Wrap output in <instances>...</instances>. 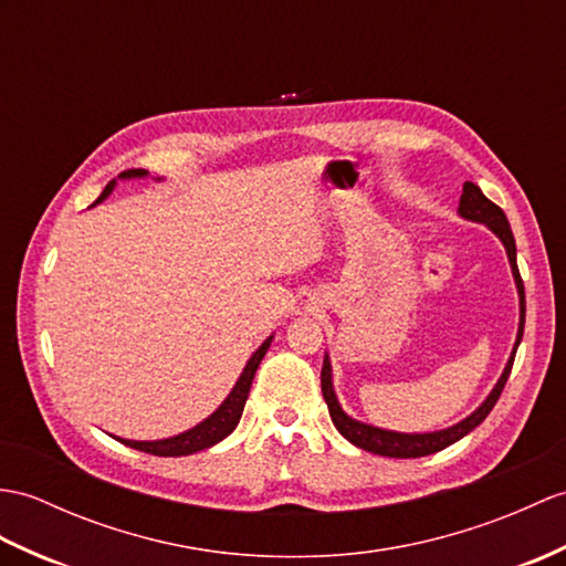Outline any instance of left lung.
Returning a JSON list of instances; mask_svg holds the SVG:
<instances>
[{"mask_svg":"<svg viewBox=\"0 0 566 566\" xmlns=\"http://www.w3.org/2000/svg\"><path fill=\"white\" fill-rule=\"evenodd\" d=\"M458 214H461L468 221L484 223V227H488L496 235V239L502 241V245L506 248L511 274H514L516 292H518V333H516L514 349H511V357L504 366L502 376H499L494 388L490 390V396L482 400V405L478 407L475 412H470L458 424L439 429V431L405 433V431H392V429L366 424V422H359V419H354L352 415H347L343 410V405H339L337 396H335L333 366H331V357L325 354L323 371H321L323 398L327 402V410H331V419H333L335 429L343 433V437L349 443L357 446V449H364V451L376 453V455H386V458H422V455H431L437 451H443L446 446L461 441L463 437H468L472 429L484 422V417L492 412V407L496 405L499 396H502V390L506 386V378L511 374V366H514V357H516V349L521 345L523 325H525V292H523V282H521L518 265H516V241H514V233H511L509 219L502 212V207H496L492 200H488V197H484V192L475 186V182L465 180L461 202H458Z\"/></svg>","mask_w":566,"mask_h":566,"instance_id":"8db88e82","label":"left lung"}]
</instances>
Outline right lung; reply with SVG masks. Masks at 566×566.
<instances>
[{"mask_svg":"<svg viewBox=\"0 0 566 566\" xmlns=\"http://www.w3.org/2000/svg\"><path fill=\"white\" fill-rule=\"evenodd\" d=\"M147 176H149V170L133 168V170H125V174H120V180L147 178ZM156 180H164V178H156ZM115 186H117V182L111 180L94 205L103 202L105 197H108V195L115 190ZM272 337H274V335H270V337L265 339V343H262V345L253 352V357L245 361V369L241 371V376H239V380H235V386L231 388L229 396L223 398V402L217 407V410H214L212 415H209L207 419H202L200 424H195L192 429L182 431V433H176V437H168V439H156V441L117 439V441L129 446V449H137V451L151 453V455H166V458H168V455H190V453H197V451L212 449L214 443L227 439L229 433L235 429V424L241 422V415H243V407H245V400H248V392H251L255 371H258V366H260L262 357H265L268 349H270Z\"/></svg>","mask_w":566,"mask_h":566,"instance_id":"1","label":"right lung"}]
</instances>
